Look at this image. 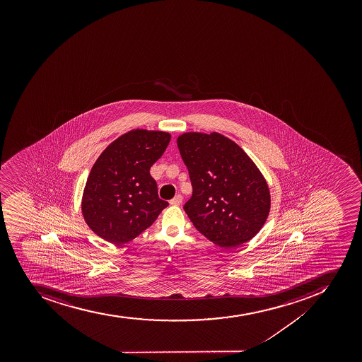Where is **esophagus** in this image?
<instances>
[{
	"instance_id": "esophagus-1",
	"label": "esophagus",
	"mask_w": 362,
	"mask_h": 362,
	"mask_svg": "<svg viewBox=\"0 0 362 362\" xmlns=\"http://www.w3.org/2000/svg\"><path fill=\"white\" fill-rule=\"evenodd\" d=\"M182 197L180 194H177L175 198L171 199L170 200V205L173 206H180V204H182Z\"/></svg>"
}]
</instances>
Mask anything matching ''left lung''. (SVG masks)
<instances>
[{"mask_svg":"<svg viewBox=\"0 0 362 362\" xmlns=\"http://www.w3.org/2000/svg\"><path fill=\"white\" fill-rule=\"evenodd\" d=\"M177 144L193 193L184 211L200 234L222 247L256 236L271 209L269 184L242 148L218 132H189Z\"/></svg>","mask_w":362,"mask_h":362,"instance_id":"8db88e82","label":"left lung"}]
</instances>
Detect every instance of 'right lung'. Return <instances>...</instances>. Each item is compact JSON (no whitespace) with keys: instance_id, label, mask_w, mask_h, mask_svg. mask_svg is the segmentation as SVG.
<instances>
[{"instance_id":"obj_1","label":"right lung","mask_w":362,"mask_h":362,"mask_svg":"<svg viewBox=\"0 0 362 362\" xmlns=\"http://www.w3.org/2000/svg\"><path fill=\"white\" fill-rule=\"evenodd\" d=\"M170 139L167 132L136 128L115 139L97 158L81 204L84 221L97 236L112 244L127 243L169 205L158 198L149 170Z\"/></svg>"}]
</instances>
